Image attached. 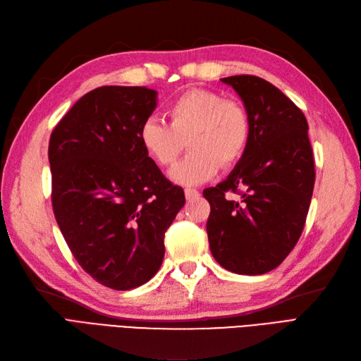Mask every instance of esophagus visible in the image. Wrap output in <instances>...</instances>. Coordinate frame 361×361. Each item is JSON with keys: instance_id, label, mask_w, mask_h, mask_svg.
<instances>
[{"instance_id": "esophagus-1", "label": "esophagus", "mask_w": 361, "mask_h": 361, "mask_svg": "<svg viewBox=\"0 0 361 361\" xmlns=\"http://www.w3.org/2000/svg\"><path fill=\"white\" fill-rule=\"evenodd\" d=\"M199 195H200V192L197 190H194V188H187V190H185V197H187V200L199 197Z\"/></svg>"}]
</instances>
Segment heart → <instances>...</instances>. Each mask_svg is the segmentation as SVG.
I'll return each instance as SVG.
<instances>
[{
	"mask_svg": "<svg viewBox=\"0 0 361 361\" xmlns=\"http://www.w3.org/2000/svg\"><path fill=\"white\" fill-rule=\"evenodd\" d=\"M169 125L149 117L140 126V143L159 166L169 167L187 146L191 149L170 178L180 185H199L214 178L220 167L236 164L248 146V113L236 99H223L207 89H188L169 108Z\"/></svg>",
	"mask_w": 361,
	"mask_h": 361,
	"instance_id": "heart-1",
	"label": "heart"
}]
</instances>
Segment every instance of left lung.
Returning a JSON list of instances; mask_svg holds the SVG:
<instances>
[{
    "label": "left lung",
    "mask_w": 361,
    "mask_h": 361,
    "mask_svg": "<svg viewBox=\"0 0 361 361\" xmlns=\"http://www.w3.org/2000/svg\"><path fill=\"white\" fill-rule=\"evenodd\" d=\"M241 97L250 117L248 146L227 179L203 191L215 260L235 274L277 268L297 245L314 185L309 125L276 85L255 75L221 80ZM231 193L242 197L233 201Z\"/></svg>",
    "instance_id": "obj_1"
}]
</instances>
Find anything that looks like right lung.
Here are the masks:
<instances>
[{
    "label": "right lung",
    "mask_w": 361,
    "mask_h": 361,
    "mask_svg": "<svg viewBox=\"0 0 361 361\" xmlns=\"http://www.w3.org/2000/svg\"><path fill=\"white\" fill-rule=\"evenodd\" d=\"M157 106L146 87L104 85L54 128L48 158L52 209L73 257L97 283L129 290L154 277L164 235L185 204L140 143Z\"/></svg>",
    "instance_id": "right-lung-1"
}]
</instances>
